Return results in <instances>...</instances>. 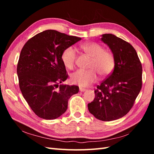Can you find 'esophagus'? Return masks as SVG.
Here are the masks:
<instances>
[{
    "mask_svg": "<svg viewBox=\"0 0 154 154\" xmlns=\"http://www.w3.org/2000/svg\"><path fill=\"white\" fill-rule=\"evenodd\" d=\"M85 91H86L85 88H83L80 87V91H81V92H85Z\"/></svg>",
    "mask_w": 154,
    "mask_h": 154,
    "instance_id": "obj_1",
    "label": "esophagus"
}]
</instances>
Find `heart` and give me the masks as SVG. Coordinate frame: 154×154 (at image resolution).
Here are the masks:
<instances>
[{"label":"heart","instance_id":"heart-1","mask_svg":"<svg viewBox=\"0 0 154 154\" xmlns=\"http://www.w3.org/2000/svg\"><path fill=\"white\" fill-rule=\"evenodd\" d=\"M82 49L87 55L92 58L90 70H78L72 73L71 80L74 84L80 87H87L95 82L97 72L103 77L107 76L112 72L115 66L113 54L106 51L103 46L96 42H88L82 45ZM62 61L68 69H72L75 66L77 52L73 47L65 49L62 54Z\"/></svg>","mask_w":154,"mask_h":154}]
</instances>
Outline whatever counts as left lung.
<instances>
[{
    "label": "left lung",
    "instance_id": "left-lung-1",
    "mask_svg": "<svg viewBox=\"0 0 154 154\" xmlns=\"http://www.w3.org/2000/svg\"><path fill=\"white\" fill-rule=\"evenodd\" d=\"M101 40L109 46L115 58L114 71L97 86L95 98L88 109L97 119L110 122L127 114L142 87V66L136 51L127 42L112 34Z\"/></svg>",
    "mask_w": 154,
    "mask_h": 154
}]
</instances>
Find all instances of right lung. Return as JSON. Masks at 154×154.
<instances>
[{
  "label": "right lung",
  "mask_w": 154,
  "mask_h": 154,
  "mask_svg": "<svg viewBox=\"0 0 154 154\" xmlns=\"http://www.w3.org/2000/svg\"><path fill=\"white\" fill-rule=\"evenodd\" d=\"M81 40L49 29L36 35L23 47L17 69L20 89L38 117L59 118L67 110L71 96L78 92V86L58 84L68 77L61 58L63 51Z\"/></svg>",
  "instance_id": "obj_1"
}]
</instances>
